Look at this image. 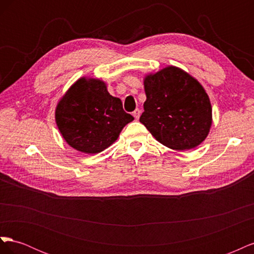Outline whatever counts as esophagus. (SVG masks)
I'll list each match as a JSON object with an SVG mask.
<instances>
[{
    "mask_svg": "<svg viewBox=\"0 0 254 254\" xmlns=\"http://www.w3.org/2000/svg\"><path fill=\"white\" fill-rule=\"evenodd\" d=\"M132 114H133V117L135 118V120H139L140 115H141V110H140V109H135V110L132 112Z\"/></svg>",
    "mask_w": 254,
    "mask_h": 254,
    "instance_id": "1",
    "label": "esophagus"
}]
</instances>
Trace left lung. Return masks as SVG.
Here are the masks:
<instances>
[{"instance_id": "1", "label": "left lung", "mask_w": 254, "mask_h": 254, "mask_svg": "<svg viewBox=\"0 0 254 254\" xmlns=\"http://www.w3.org/2000/svg\"><path fill=\"white\" fill-rule=\"evenodd\" d=\"M146 101L140 122L168 148L188 150L204 141L212 107L204 89L190 74L167 66L144 79Z\"/></svg>"}]
</instances>
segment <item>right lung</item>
Instances as JSON below:
<instances>
[{"instance_id": "add662e5", "label": "right lung", "mask_w": 254, "mask_h": 254, "mask_svg": "<svg viewBox=\"0 0 254 254\" xmlns=\"http://www.w3.org/2000/svg\"><path fill=\"white\" fill-rule=\"evenodd\" d=\"M55 119L66 143L84 153H97L117 141L133 117L99 79H78L58 103Z\"/></svg>"}]
</instances>
